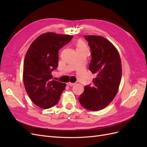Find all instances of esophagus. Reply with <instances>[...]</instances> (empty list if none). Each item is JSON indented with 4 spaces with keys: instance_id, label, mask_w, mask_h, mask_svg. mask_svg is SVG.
Here are the masks:
<instances>
[{
    "instance_id": "esophagus-1",
    "label": "esophagus",
    "mask_w": 147,
    "mask_h": 147,
    "mask_svg": "<svg viewBox=\"0 0 147 147\" xmlns=\"http://www.w3.org/2000/svg\"><path fill=\"white\" fill-rule=\"evenodd\" d=\"M75 84V83H71V82H68L67 83V85H68V86H74Z\"/></svg>"
}]
</instances>
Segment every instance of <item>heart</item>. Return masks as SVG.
Segmentation results:
<instances>
[{"instance_id": "1", "label": "heart", "mask_w": 147, "mask_h": 147, "mask_svg": "<svg viewBox=\"0 0 147 147\" xmlns=\"http://www.w3.org/2000/svg\"><path fill=\"white\" fill-rule=\"evenodd\" d=\"M77 48H86V46L82 40H78L77 43Z\"/></svg>"}]
</instances>
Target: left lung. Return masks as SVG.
<instances>
[{
    "label": "left lung",
    "mask_w": 147,
    "mask_h": 147,
    "mask_svg": "<svg viewBox=\"0 0 147 147\" xmlns=\"http://www.w3.org/2000/svg\"><path fill=\"white\" fill-rule=\"evenodd\" d=\"M84 37L91 50L89 70L96 77L92 86H84L79 102L87 110L98 111L109 105L117 94L121 80V61L117 48L105 38L96 35Z\"/></svg>",
    "instance_id": "obj_1"
}]
</instances>
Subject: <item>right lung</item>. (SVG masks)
<instances>
[{"label": "right lung", "mask_w": 147, "mask_h": 147, "mask_svg": "<svg viewBox=\"0 0 147 147\" xmlns=\"http://www.w3.org/2000/svg\"><path fill=\"white\" fill-rule=\"evenodd\" d=\"M73 36L47 32L31 43L24 61L25 90L34 103L42 109H50L59 100L65 83L53 80L52 71L58 66L59 50Z\"/></svg>", "instance_id": "right-lung-1"}]
</instances>
